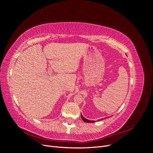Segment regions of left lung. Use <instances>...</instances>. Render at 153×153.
<instances>
[{
  "label": "left lung",
  "mask_w": 153,
  "mask_h": 153,
  "mask_svg": "<svg viewBox=\"0 0 153 153\" xmlns=\"http://www.w3.org/2000/svg\"><path fill=\"white\" fill-rule=\"evenodd\" d=\"M81 117H82V119L83 120V121H84L85 122V123H94V122H95L94 121H90V120H88V119L84 118V117L82 116V114H81ZM106 118H107V117H106ZM106 118L105 117V118H104V119H106ZM101 120H102V119H101ZM98 121H101V119H100V120H98Z\"/></svg>",
  "instance_id": "1"
}]
</instances>
